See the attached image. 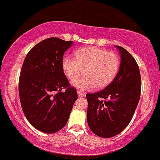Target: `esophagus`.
I'll return each instance as SVG.
<instances>
[{
    "mask_svg": "<svg viewBox=\"0 0 160 160\" xmlns=\"http://www.w3.org/2000/svg\"><path fill=\"white\" fill-rule=\"evenodd\" d=\"M77 93H78V96L79 98H81V97H85V93H82V92L79 91V90H78Z\"/></svg>",
    "mask_w": 160,
    "mask_h": 160,
    "instance_id": "esophagus-1",
    "label": "esophagus"
}]
</instances>
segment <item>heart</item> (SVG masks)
<instances>
[{
  "label": "heart",
  "mask_w": 160,
  "mask_h": 160,
  "mask_svg": "<svg viewBox=\"0 0 160 160\" xmlns=\"http://www.w3.org/2000/svg\"><path fill=\"white\" fill-rule=\"evenodd\" d=\"M121 60L114 52L98 47H87L74 52V58L66 55L62 59L64 74L69 80H74L84 70L85 76L72 85L79 90L103 89L114 80L119 71Z\"/></svg>",
  "instance_id": "obj_1"
}]
</instances>
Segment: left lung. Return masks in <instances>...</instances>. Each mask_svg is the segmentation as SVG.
Returning a JSON list of instances; mask_svg holds the SVG:
<instances>
[{
	"mask_svg": "<svg viewBox=\"0 0 160 160\" xmlns=\"http://www.w3.org/2000/svg\"><path fill=\"white\" fill-rule=\"evenodd\" d=\"M121 55V66L113 81L103 90L86 95L87 123L94 134L109 138L128 125L137 109L141 91L140 69L131 54L116 46Z\"/></svg>",
	"mask_w": 160,
	"mask_h": 160,
	"instance_id": "left-lung-1",
	"label": "left lung"
}]
</instances>
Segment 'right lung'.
<instances>
[{
	"instance_id": "1",
	"label": "right lung",
	"mask_w": 160,
	"mask_h": 160,
	"mask_svg": "<svg viewBox=\"0 0 160 160\" xmlns=\"http://www.w3.org/2000/svg\"><path fill=\"white\" fill-rule=\"evenodd\" d=\"M72 44V41L48 38L32 48L23 61L19 79L22 110L42 132L62 129L78 99L77 90L70 86L62 67L64 53Z\"/></svg>"
}]
</instances>
